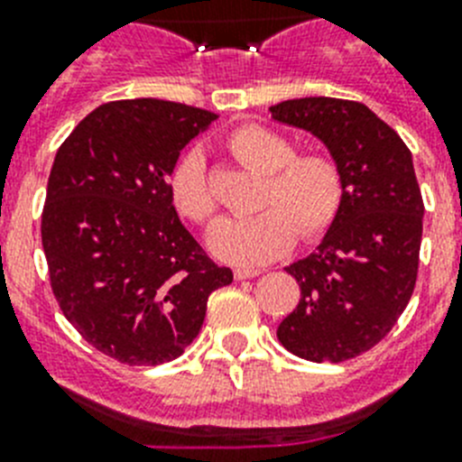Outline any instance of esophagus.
Masks as SVG:
<instances>
[{
    "label": "esophagus",
    "instance_id": "34e87169",
    "mask_svg": "<svg viewBox=\"0 0 462 462\" xmlns=\"http://www.w3.org/2000/svg\"><path fill=\"white\" fill-rule=\"evenodd\" d=\"M256 275H259V271H252V268H236L234 271L236 280H252Z\"/></svg>",
    "mask_w": 462,
    "mask_h": 462
}]
</instances>
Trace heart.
Segmentation results:
<instances>
[{
    "label": "heart",
    "instance_id": "obj_1",
    "mask_svg": "<svg viewBox=\"0 0 462 462\" xmlns=\"http://www.w3.org/2000/svg\"><path fill=\"white\" fill-rule=\"evenodd\" d=\"M228 150L240 164L263 175L256 206L259 215L247 219H219L208 231V247L219 261L234 266H261L289 250L300 234L303 240L324 236L336 222L345 196L340 169L324 154H298L287 138L263 126L247 125L228 136ZM173 206L191 222H208L217 201L199 150L178 159L169 178Z\"/></svg>",
    "mask_w": 462,
    "mask_h": 462
}]
</instances>
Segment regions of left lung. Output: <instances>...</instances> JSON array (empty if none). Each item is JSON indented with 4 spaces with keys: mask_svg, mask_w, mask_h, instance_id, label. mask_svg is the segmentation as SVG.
<instances>
[{
    "mask_svg": "<svg viewBox=\"0 0 462 462\" xmlns=\"http://www.w3.org/2000/svg\"><path fill=\"white\" fill-rule=\"evenodd\" d=\"M271 116L324 143L345 185L317 250L287 266L300 298L277 340L305 361H346L393 328L414 291L423 201L411 152L358 101L305 97L271 106Z\"/></svg>",
    "mask_w": 462,
    "mask_h": 462,
    "instance_id": "8db88e82",
    "label": "left lung"
}]
</instances>
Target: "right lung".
<instances>
[{
    "label": "right lung",
    "instance_id": "1",
    "mask_svg": "<svg viewBox=\"0 0 462 462\" xmlns=\"http://www.w3.org/2000/svg\"><path fill=\"white\" fill-rule=\"evenodd\" d=\"M217 116L162 99L94 108L60 145L41 240L69 324L126 365H162L201 330L208 296L234 280L175 212L169 178Z\"/></svg>",
    "mask_w": 462,
    "mask_h": 462
}]
</instances>
